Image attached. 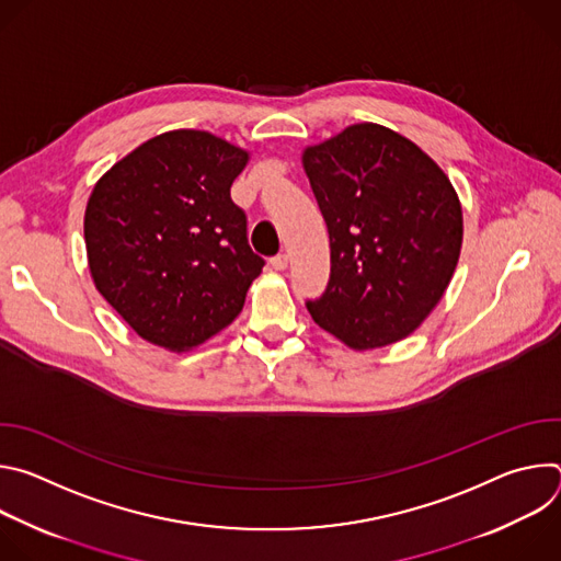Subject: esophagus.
<instances>
[{"instance_id":"34e87169","label":"esophagus","mask_w":561,"mask_h":561,"mask_svg":"<svg viewBox=\"0 0 561 561\" xmlns=\"http://www.w3.org/2000/svg\"><path fill=\"white\" fill-rule=\"evenodd\" d=\"M271 266H273L275 271H284V268L288 266V255H286V253H279V255L271 257Z\"/></svg>"}]
</instances>
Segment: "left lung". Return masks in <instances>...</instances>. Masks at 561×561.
<instances>
[{
  "instance_id": "left-lung-1",
  "label": "left lung",
  "mask_w": 561,
  "mask_h": 561,
  "mask_svg": "<svg viewBox=\"0 0 561 561\" xmlns=\"http://www.w3.org/2000/svg\"><path fill=\"white\" fill-rule=\"evenodd\" d=\"M304 169L331 239L327 290L306 301L314 324L357 351L404 340L455 273V188L422 148L377 124L306 148Z\"/></svg>"
}]
</instances>
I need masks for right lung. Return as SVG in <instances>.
Returning <instances> with one entry per match:
<instances>
[{"instance_id":"add662e5","label":"right lung","mask_w":561,"mask_h":561,"mask_svg":"<svg viewBox=\"0 0 561 561\" xmlns=\"http://www.w3.org/2000/svg\"><path fill=\"white\" fill-rule=\"evenodd\" d=\"M249 152L204 130L157 135L93 188L84 217L98 290L144 340L193 348L242 312L264 260L230 199Z\"/></svg>"}]
</instances>
